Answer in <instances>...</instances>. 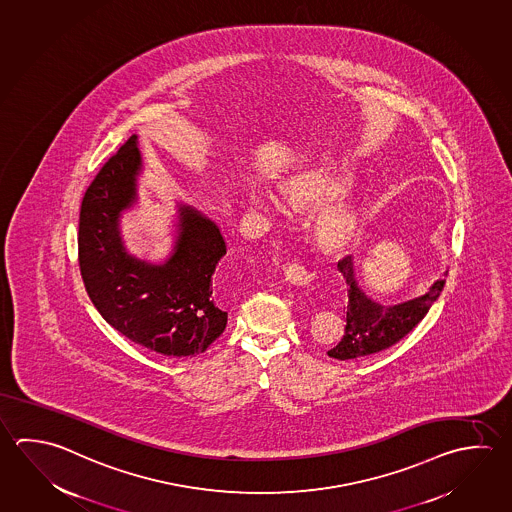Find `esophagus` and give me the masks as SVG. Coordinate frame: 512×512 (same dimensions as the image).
Masks as SVG:
<instances>
[{
	"label": "esophagus",
	"instance_id": "esophagus-1",
	"mask_svg": "<svg viewBox=\"0 0 512 512\" xmlns=\"http://www.w3.org/2000/svg\"><path fill=\"white\" fill-rule=\"evenodd\" d=\"M283 270H285V276H287L290 283L299 285V287L308 285V283L314 279L312 270L307 269V267H305V265H301V263H296V261H294V263H289V265H285Z\"/></svg>",
	"mask_w": 512,
	"mask_h": 512
}]
</instances>
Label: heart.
Instances as JSON below:
<instances>
[{"mask_svg": "<svg viewBox=\"0 0 512 512\" xmlns=\"http://www.w3.org/2000/svg\"><path fill=\"white\" fill-rule=\"evenodd\" d=\"M344 180V173L317 168L296 173L279 186V193L283 198L298 209H317L328 201L331 202L317 216L316 231L319 240L334 249H341L354 242L363 225L361 207L352 196H341L333 200L343 191ZM249 198L251 204L263 213H274L278 209L274 196L267 191L252 189Z\"/></svg>", "mask_w": 512, "mask_h": 512, "instance_id": "1", "label": "heart"}]
</instances>
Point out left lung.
<instances>
[{
    "label": "left lung",
    "mask_w": 512,
    "mask_h": 512,
    "mask_svg": "<svg viewBox=\"0 0 512 512\" xmlns=\"http://www.w3.org/2000/svg\"><path fill=\"white\" fill-rule=\"evenodd\" d=\"M337 269L348 285V310L343 337L337 346L328 350V355L339 361L377 354L399 343L426 317L446 285V279H437L422 296L397 305H381L368 298L359 287L354 256H346L339 261ZM444 276H447V270Z\"/></svg>",
    "instance_id": "obj_1"
}]
</instances>
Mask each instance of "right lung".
<instances>
[{"label": "right lung", "instance_id": "add662e5", "mask_svg": "<svg viewBox=\"0 0 512 512\" xmlns=\"http://www.w3.org/2000/svg\"><path fill=\"white\" fill-rule=\"evenodd\" d=\"M139 137L131 135L88 187L79 216V267L99 314L157 354L193 357L227 325L214 270L227 252L220 227L193 205L177 202L175 242L164 261L131 254L122 216L139 204Z\"/></svg>", "mask_w": 512, "mask_h": 512}]
</instances>
